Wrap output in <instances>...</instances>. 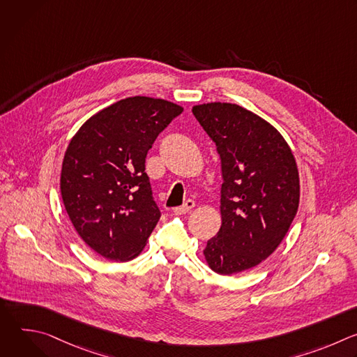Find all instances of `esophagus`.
Listing matches in <instances>:
<instances>
[{
  "label": "esophagus",
  "instance_id": "34e87169",
  "mask_svg": "<svg viewBox=\"0 0 357 357\" xmlns=\"http://www.w3.org/2000/svg\"><path fill=\"white\" fill-rule=\"evenodd\" d=\"M193 208H195V202L192 199H188L182 206H178V208L174 209V213L175 215H185V213L190 212Z\"/></svg>",
  "mask_w": 357,
  "mask_h": 357
}]
</instances>
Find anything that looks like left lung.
Here are the masks:
<instances>
[{
	"label": "left lung",
	"mask_w": 357,
	"mask_h": 357,
	"mask_svg": "<svg viewBox=\"0 0 357 357\" xmlns=\"http://www.w3.org/2000/svg\"><path fill=\"white\" fill-rule=\"evenodd\" d=\"M193 116L222 161V226L203 250L223 275L259 266L285 237L299 205L295 158L282 135L237 105L195 106Z\"/></svg>",
	"instance_id": "left-lung-1"
}]
</instances>
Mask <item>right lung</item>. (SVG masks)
<instances>
[{"mask_svg":"<svg viewBox=\"0 0 357 357\" xmlns=\"http://www.w3.org/2000/svg\"><path fill=\"white\" fill-rule=\"evenodd\" d=\"M183 109L162 98L128 97L90 117L70 139L61 174L65 209L101 257H137L161 212L145 172L146 152Z\"/></svg>","mask_w":357,"mask_h":357,"instance_id":"right-lung-1","label":"right lung"}]
</instances>
